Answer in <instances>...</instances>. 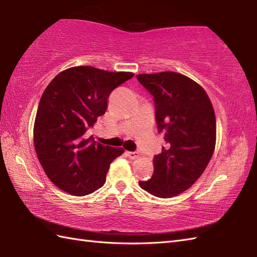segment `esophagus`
<instances>
[{
    "instance_id": "obj_1",
    "label": "esophagus",
    "mask_w": 257,
    "mask_h": 257,
    "mask_svg": "<svg viewBox=\"0 0 257 257\" xmlns=\"http://www.w3.org/2000/svg\"><path fill=\"white\" fill-rule=\"evenodd\" d=\"M125 155H127L130 158V159H136V158L138 157L137 152H135V151H127V152H125Z\"/></svg>"
}]
</instances>
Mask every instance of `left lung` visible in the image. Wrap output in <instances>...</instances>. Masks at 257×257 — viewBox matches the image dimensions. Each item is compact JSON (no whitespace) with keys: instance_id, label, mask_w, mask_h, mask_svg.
Here are the masks:
<instances>
[{"instance_id":"8db88e82","label":"left lung","mask_w":257,"mask_h":257,"mask_svg":"<svg viewBox=\"0 0 257 257\" xmlns=\"http://www.w3.org/2000/svg\"><path fill=\"white\" fill-rule=\"evenodd\" d=\"M137 79L154 97L156 121L167 147L155 156L150 180L141 189L158 198L188 190L205 170L215 147L216 122L206 92L174 72L140 74Z\"/></svg>"}]
</instances>
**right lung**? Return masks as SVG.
<instances>
[{
    "label": "right lung",
    "instance_id": "add662e5",
    "mask_svg": "<svg viewBox=\"0 0 257 257\" xmlns=\"http://www.w3.org/2000/svg\"><path fill=\"white\" fill-rule=\"evenodd\" d=\"M133 73L77 66L59 73L43 92L34 123L36 155L46 176L72 195L95 192L106 182L122 148L103 146L87 130L106 112L108 97Z\"/></svg>",
    "mask_w": 257,
    "mask_h": 257
}]
</instances>
